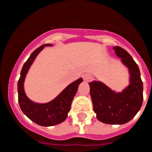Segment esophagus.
<instances>
[{"instance_id": "34e87169", "label": "esophagus", "mask_w": 152, "mask_h": 152, "mask_svg": "<svg viewBox=\"0 0 152 152\" xmlns=\"http://www.w3.org/2000/svg\"><path fill=\"white\" fill-rule=\"evenodd\" d=\"M83 79L84 81H86V82H88V81H90L91 80V75H85L83 76Z\"/></svg>"}]
</instances>
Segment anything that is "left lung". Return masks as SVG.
Instances as JSON below:
<instances>
[{
	"label": "left lung",
	"mask_w": 152,
	"mask_h": 152,
	"mask_svg": "<svg viewBox=\"0 0 152 152\" xmlns=\"http://www.w3.org/2000/svg\"><path fill=\"white\" fill-rule=\"evenodd\" d=\"M116 56L129 68L130 84L116 93L99 81L90 82V95L98 120L107 124H124L132 120L143 102V82L140 70L132 56L120 46L113 47Z\"/></svg>",
	"instance_id": "left-lung-1"
}]
</instances>
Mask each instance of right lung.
Returning <instances> with one entry per match:
<instances>
[{
  "label": "right lung",
  "mask_w": 152,
  "mask_h": 152,
  "mask_svg": "<svg viewBox=\"0 0 152 152\" xmlns=\"http://www.w3.org/2000/svg\"><path fill=\"white\" fill-rule=\"evenodd\" d=\"M46 46H51V44H45L38 47L32 53L28 60L24 64L19 80L18 81V103L24 114L40 126H50L61 124L66 120L67 113L71 110L72 100L78 88V85L82 82V78L77 79V81L70 84L57 97L50 102L39 104L31 101L26 96L24 91V81L36 56Z\"/></svg>",
  "instance_id": "1"
}]
</instances>
